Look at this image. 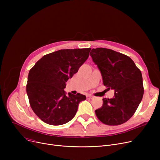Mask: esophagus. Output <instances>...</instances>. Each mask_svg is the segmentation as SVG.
<instances>
[{
    "mask_svg": "<svg viewBox=\"0 0 160 160\" xmlns=\"http://www.w3.org/2000/svg\"><path fill=\"white\" fill-rule=\"evenodd\" d=\"M86 97H87V98H88V99H91V98H93V97H92L91 95H87Z\"/></svg>",
    "mask_w": 160,
    "mask_h": 160,
    "instance_id": "esophagus-1",
    "label": "esophagus"
}]
</instances>
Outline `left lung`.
I'll return each mask as SVG.
<instances>
[{
	"instance_id": "8db88e82",
	"label": "left lung",
	"mask_w": 160,
	"mask_h": 160,
	"mask_svg": "<svg viewBox=\"0 0 160 160\" xmlns=\"http://www.w3.org/2000/svg\"><path fill=\"white\" fill-rule=\"evenodd\" d=\"M90 56L101 73L103 84L115 90L112 98L102 99V107L95 110L97 117L107 125L126 122L136 112L143 96L141 71L130 57L111 49L93 48Z\"/></svg>"
}]
</instances>
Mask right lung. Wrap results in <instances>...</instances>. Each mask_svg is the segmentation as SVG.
Masks as SVG:
<instances>
[{
  "label": "right lung",
  "instance_id": "obj_1",
  "mask_svg": "<svg viewBox=\"0 0 160 160\" xmlns=\"http://www.w3.org/2000/svg\"><path fill=\"white\" fill-rule=\"evenodd\" d=\"M91 48L62 49L43 56L30 70L27 93L32 110L50 125H62L77 113L86 99L80 93L66 95V82L89 57Z\"/></svg>",
  "mask_w": 160,
  "mask_h": 160
}]
</instances>
